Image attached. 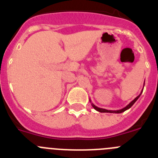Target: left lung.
<instances>
[{
  "label": "left lung",
  "instance_id": "left-lung-1",
  "mask_svg": "<svg viewBox=\"0 0 158 158\" xmlns=\"http://www.w3.org/2000/svg\"><path fill=\"white\" fill-rule=\"evenodd\" d=\"M144 85H145V81H144ZM142 91H143V89H142ZM142 91L141 92V93H140V94H139V96H137L136 98H135V99H134V100H132V101H131V103H130V104H128V105H127L126 107H123V108H122V109H120V110H116V111H113V110H107V109H104V108H100V107H96V105H94V104H93V103H92V106H93V108H94L95 110H96V111H100V112L117 113V114H118V113H122V112H123V111H127V109H129V108H131V107H132V106H133V104H135V102L137 101V100H138V99L139 98V96H141V94H142ZM89 101L91 102V100H89Z\"/></svg>",
  "mask_w": 158,
  "mask_h": 158
}]
</instances>
